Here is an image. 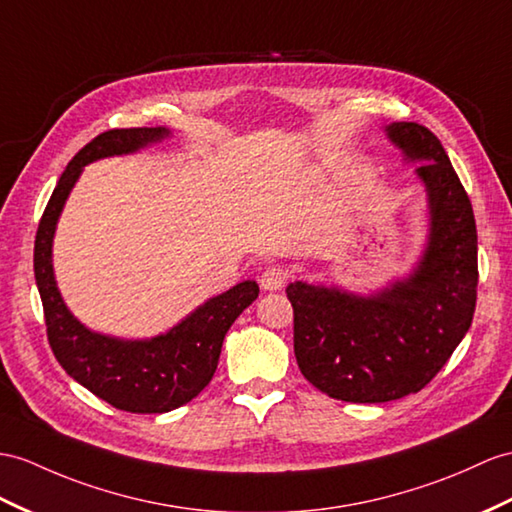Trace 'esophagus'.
Returning a JSON list of instances; mask_svg holds the SVG:
<instances>
[{"label": "esophagus", "mask_w": 512, "mask_h": 512, "mask_svg": "<svg viewBox=\"0 0 512 512\" xmlns=\"http://www.w3.org/2000/svg\"><path fill=\"white\" fill-rule=\"evenodd\" d=\"M286 284V271L282 267H267L260 276V286L265 291H280Z\"/></svg>", "instance_id": "esophagus-1"}]
</instances>
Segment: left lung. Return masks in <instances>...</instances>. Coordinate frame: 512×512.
<instances>
[{"label": "left lung", "mask_w": 512, "mask_h": 512, "mask_svg": "<svg viewBox=\"0 0 512 512\" xmlns=\"http://www.w3.org/2000/svg\"><path fill=\"white\" fill-rule=\"evenodd\" d=\"M384 134L426 189L428 236L404 278L354 293L295 280L293 343L304 378L334 400L393 402L421 391L467 334L476 310L478 232L469 197L441 141L419 123Z\"/></svg>", "instance_id": "8db88e82"}]
</instances>
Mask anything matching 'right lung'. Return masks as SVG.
<instances>
[{
    "mask_svg": "<svg viewBox=\"0 0 512 512\" xmlns=\"http://www.w3.org/2000/svg\"><path fill=\"white\" fill-rule=\"evenodd\" d=\"M169 128L108 130L84 145L62 173L34 241V278L45 310L47 339L69 376L99 400L128 413H169L213 380L221 345L232 323L258 297V284L243 280L206 299L167 332L149 339H119L86 328L71 313L54 276V234L69 193L86 165L128 156L169 139Z\"/></svg>",
    "mask_w": 512,
    "mask_h": 512,
    "instance_id": "obj_1",
    "label": "right lung"
}]
</instances>
